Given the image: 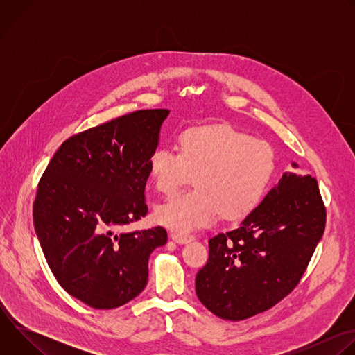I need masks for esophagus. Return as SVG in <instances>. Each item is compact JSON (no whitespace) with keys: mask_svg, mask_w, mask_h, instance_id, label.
<instances>
[{"mask_svg":"<svg viewBox=\"0 0 355 355\" xmlns=\"http://www.w3.org/2000/svg\"><path fill=\"white\" fill-rule=\"evenodd\" d=\"M170 237H171L174 241L180 243V244H184V243H188V241L193 240V236H192V234H184V233H177V232H173V233L170 234Z\"/></svg>","mask_w":355,"mask_h":355,"instance_id":"34e87169","label":"esophagus"}]
</instances>
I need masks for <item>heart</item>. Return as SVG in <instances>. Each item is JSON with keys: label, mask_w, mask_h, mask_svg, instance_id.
I'll use <instances>...</instances> for the list:
<instances>
[{"label": "heart", "mask_w": 355, "mask_h": 355, "mask_svg": "<svg viewBox=\"0 0 355 355\" xmlns=\"http://www.w3.org/2000/svg\"><path fill=\"white\" fill-rule=\"evenodd\" d=\"M270 143L229 125L196 126L178 136V151L159 147L148 159L150 177L170 195L193 181L195 188L157 207L156 219L177 233L214 223L222 214L239 219L257 207L275 171Z\"/></svg>", "instance_id": "heart-1"}]
</instances>
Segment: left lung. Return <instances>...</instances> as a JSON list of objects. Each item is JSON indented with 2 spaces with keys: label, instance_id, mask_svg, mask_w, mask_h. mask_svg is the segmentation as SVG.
<instances>
[{
  "label": "left lung",
  "instance_id": "obj_1",
  "mask_svg": "<svg viewBox=\"0 0 355 355\" xmlns=\"http://www.w3.org/2000/svg\"><path fill=\"white\" fill-rule=\"evenodd\" d=\"M324 227L316 178L285 173L237 229L209 240L195 278L199 300L234 322L271 309L299 284Z\"/></svg>",
  "mask_w": 355,
  "mask_h": 355
}]
</instances>
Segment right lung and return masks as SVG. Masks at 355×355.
Masks as SVG:
<instances>
[{
  "label": "right lung",
  "instance_id": "obj_1",
  "mask_svg": "<svg viewBox=\"0 0 355 355\" xmlns=\"http://www.w3.org/2000/svg\"><path fill=\"white\" fill-rule=\"evenodd\" d=\"M168 110H141L69 137L47 164L33 225L62 288L94 309H115L146 286L162 226L123 229L147 215L148 159Z\"/></svg>",
  "mask_w": 355,
  "mask_h": 355
}]
</instances>
